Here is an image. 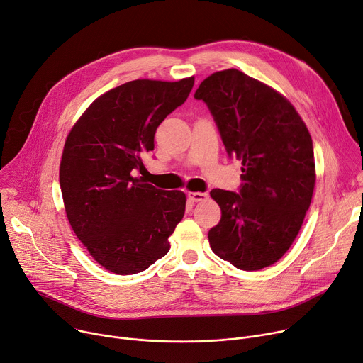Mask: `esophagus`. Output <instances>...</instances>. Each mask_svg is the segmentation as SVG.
<instances>
[{
	"mask_svg": "<svg viewBox=\"0 0 363 363\" xmlns=\"http://www.w3.org/2000/svg\"><path fill=\"white\" fill-rule=\"evenodd\" d=\"M186 196H188V200L191 203H199V201L206 200L207 196H208V194L207 192H188Z\"/></svg>",
	"mask_w": 363,
	"mask_h": 363,
	"instance_id": "34e87169",
	"label": "esophagus"
}]
</instances>
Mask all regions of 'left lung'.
<instances>
[{"instance_id":"left-lung-1","label":"left lung","mask_w":363,"mask_h":363,"mask_svg":"<svg viewBox=\"0 0 363 363\" xmlns=\"http://www.w3.org/2000/svg\"><path fill=\"white\" fill-rule=\"evenodd\" d=\"M194 98L207 104L228 156L243 164L239 192H210L221 208L210 246L239 269L271 267L291 247L311 204L308 128L285 96L238 69L210 75Z\"/></svg>"}]
</instances>
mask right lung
Returning a JSON list of instances; mask_svg holds the SVG:
<instances>
[{
	"label": "right lung",
	"instance_id": "1",
	"mask_svg": "<svg viewBox=\"0 0 363 363\" xmlns=\"http://www.w3.org/2000/svg\"><path fill=\"white\" fill-rule=\"evenodd\" d=\"M194 77L136 79L98 96L65 142L59 184L71 227L89 255L117 275L147 269L169 252L185 194L135 178L157 125L182 106Z\"/></svg>",
	"mask_w": 363,
	"mask_h": 363
}]
</instances>
